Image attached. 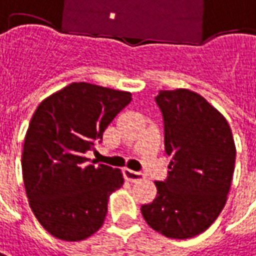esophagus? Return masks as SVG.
Segmentation results:
<instances>
[{"label": "esophagus", "mask_w": 256, "mask_h": 256, "mask_svg": "<svg viewBox=\"0 0 256 256\" xmlns=\"http://www.w3.org/2000/svg\"><path fill=\"white\" fill-rule=\"evenodd\" d=\"M125 178L131 182H138V181H142L145 180V174L140 172H134V170H130V168H125L124 170Z\"/></svg>", "instance_id": "obj_1"}]
</instances>
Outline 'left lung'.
<instances>
[{
  "mask_svg": "<svg viewBox=\"0 0 256 256\" xmlns=\"http://www.w3.org/2000/svg\"><path fill=\"white\" fill-rule=\"evenodd\" d=\"M156 103L164 121V149L172 162L158 196L140 212L168 238L204 232L223 210L232 185L236 145L226 118L188 89L160 90Z\"/></svg>",
  "mask_w": 256,
  "mask_h": 256,
  "instance_id": "8db88e82",
  "label": "left lung"
}]
</instances>
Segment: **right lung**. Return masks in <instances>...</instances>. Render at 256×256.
<instances>
[{
    "mask_svg": "<svg viewBox=\"0 0 256 256\" xmlns=\"http://www.w3.org/2000/svg\"><path fill=\"white\" fill-rule=\"evenodd\" d=\"M132 100L130 92L74 82L38 104L26 132L22 172L29 205L56 238L80 241L103 226L122 172L84 158Z\"/></svg>",
    "mask_w": 256,
    "mask_h": 256,
    "instance_id": "add662e5",
    "label": "right lung"
}]
</instances>
